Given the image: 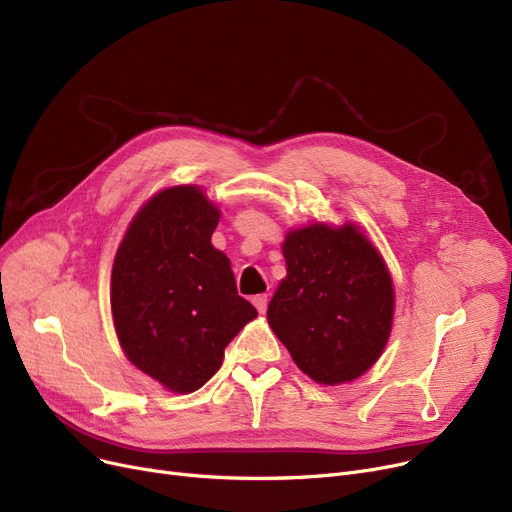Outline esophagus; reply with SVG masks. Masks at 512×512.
I'll return each instance as SVG.
<instances>
[{
	"label": "esophagus",
	"instance_id": "esophagus-1",
	"mask_svg": "<svg viewBox=\"0 0 512 512\" xmlns=\"http://www.w3.org/2000/svg\"><path fill=\"white\" fill-rule=\"evenodd\" d=\"M267 301H270V299H267V294H257V297L253 299V305L257 307L259 313H265L267 311Z\"/></svg>",
	"mask_w": 512,
	"mask_h": 512
}]
</instances>
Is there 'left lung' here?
<instances>
[{"instance_id":"1","label":"left lung","mask_w":512,"mask_h":512,"mask_svg":"<svg viewBox=\"0 0 512 512\" xmlns=\"http://www.w3.org/2000/svg\"><path fill=\"white\" fill-rule=\"evenodd\" d=\"M282 251L288 276L267 307L274 334L311 380L359 378L392 328L394 290L380 253L351 224L294 230Z\"/></svg>"}]
</instances>
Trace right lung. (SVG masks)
I'll return each mask as SVG.
<instances>
[{"label":"right lung","mask_w":512,"mask_h":512,"mask_svg":"<svg viewBox=\"0 0 512 512\" xmlns=\"http://www.w3.org/2000/svg\"><path fill=\"white\" fill-rule=\"evenodd\" d=\"M218 222L197 186L166 188L137 213L114 259L118 340L130 363L172 392L199 390L257 317L238 297L228 257L211 245Z\"/></svg>","instance_id":"add662e5"}]
</instances>
